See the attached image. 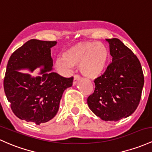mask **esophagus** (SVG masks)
<instances>
[{
    "label": "esophagus",
    "instance_id": "obj_1",
    "mask_svg": "<svg viewBox=\"0 0 152 152\" xmlns=\"http://www.w3.org/2000/svg\"><path fill=\"white\" fill-rule=\"evenodd\" d=\"M80 80V76L78 75H75L74 76V80H73V85L74 86H75V85L77 84V83L78 82V81Z\"/></svg>",
    "mask_w": 152,
    "mask_h": 152
}]
</instances>
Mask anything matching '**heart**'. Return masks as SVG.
<instances>
[{
  "instance_id": "heart-1",
  "label": "heart",
  "mask_w": 152,
  "mask_h": 152,
  "mask_svg": "<svg viewBox=\"0 0 152 152\" xmlns=\"http://www.w3.org/2000/svg\"><path fill=\"white\" fill-rule=\"evenodd\" d=\"M109 50L105 44L97 42H80L65 50L61 58L55 60V67L68 73L72 66H79L81 74L86 77L96 79L105 71L108 64Z\"/></svg>"
}]
</instances>
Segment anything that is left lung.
I'll list each match as a JSON object with an SVG mask.
<instances>
[{"mask_svg": "<svg viewBox=\"0 0 152 152\" xmlns=\"http://www.w3.org/2000/svg\"><path fill=\"white\" fill-rule=\"evenodd\" d=\"M112 62L94 80L95 91L87 99L90 109L104 121H118L135 112L144 84L139 60L117 38L106 39Z\"/></svg>", "mask_w": 152, "mask_h": 152, "instance_id": "obj_1", "label": "left lung"}]
</instances>
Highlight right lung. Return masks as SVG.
<instances>
[{
	"mask_svg": "<svg viewBox=\"0 0 152 152\" xmlns=\"http://www.w3.org/2000/svg\"><path fill=\"white\" fill-rule=\"evenodd\" d=\"M56 41L32 39L16 50L9 58L5 75V94L14 115L36 125L56 116L64 90L72 86L73 77L65 78L53 72L50 48ZM41 69L40 76L21 73Z\"/></svg>",
	"mask_w": 152,
	"mask_h": 152,
	"instance_id": "obj_1",
	"label": "right lung"
}]
</instances>
